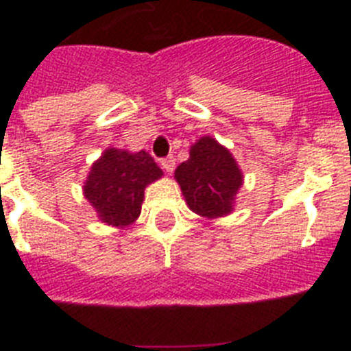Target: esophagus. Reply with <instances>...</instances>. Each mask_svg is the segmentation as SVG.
Instances as JSON below:
<instances>
[{
	"instance_id": "esophagus-1",
	"label": "esophagus",
	"mask_w": 351,
	"mask_h": 351,
	"mask_svg": "<svg viewBox=\"0 0 351 351\" xmlns=\"http://www.w3.org/2000/svg\"><path fill=\"white\" fill-rule=\"evenodd\" d=\"M160 165H161V169L165 170V172H172L173 170V167H176V160H173L172 156H167V158H161L160 160Z\"/></svg>"
}]
</instances>
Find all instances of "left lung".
<instances>
[{
    "label": "left lung",
    "mask_w": 351,
    "mask_h": 351,
    "mask_svg": "<svg viewBox=\"0 0 351 351\" xmlns=\"http://www.w3.org/2000/svg\"><path fill=\"white\" fill-rule=\"evenodd\" d=\"M182 195L191 210L206 218H218L232 210L243 173L230 151L210 137L191 147L190 158L176 170Z\"/></svg>",
    "instance_id": "obj_1"
}]
</instances>
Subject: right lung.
<instances>
[{"instance_id": "1", "label": "right lung", "mask_w": 351, "mask_h": 351, "mask_svg": "<svg viewBox=\"0 0 351 351\" xmlns=\"http://www.w3.org/2000/svg\"><path fill=\"white\" fill-rule=\"evenodd\" d=\"M158 178H161L160 167L145 151L132 154L107 149L93 165L84 193L101 221L126 226L141 214L144 188Z\"/></svg>"}]
</instances>
